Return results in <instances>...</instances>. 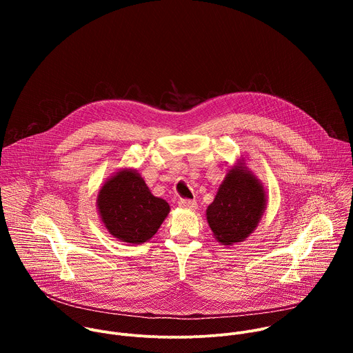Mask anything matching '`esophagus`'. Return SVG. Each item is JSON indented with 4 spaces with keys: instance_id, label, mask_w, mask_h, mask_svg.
<instances>
[{
    "instance_id": "34e87169",
    "label": "esophagus",
    "mask_w": 353,
    "mask_h": 353,
    "mask_svg": "<svg viewBox=\"0 0 353 353\" xmlns=\"http://www.w3.org/2000/svg\"><path fill=\"white\" fill-rule=\"evenodd\" d=\"M179 205L184 210H191V211L196 210V203H195V201H191V199H180Z\"/></svg>"
}]
</instances>
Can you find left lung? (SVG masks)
Masks as SVG:
<instances>
[{"label":"left lung","mask_w":353,"mask_h":353,"mask_svg":"<svg viewBox=\"0 0 353 353\" xmlns=\"http://www.w3.org/2000/svg\"><path fill=\"white\" fill-rule=\"evenodd\" d=\"M267 191L241 157L228 170L207 208V222L216 241L237 244L257 229L265 208Z\"/></svg>","instance_id":"8db88e82"}]
</instances>
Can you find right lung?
Returning <instances> with one entry per match:
<instances>
[{
  "mask_svg": "<svg viewBox=\"0 0 353 353\" xmlns=\"http://www.w3.org/2000/svg\"><path fill=\"white\" fill-rule=\"evenodd\" d=\"M96 207L106 230L128 244L152 239L170 212L166 201L150 192L138 170L131 168L120 169L100 185Z\"/></svg>",
  "mask_w": 353,
  "mask_h": 353,
  "instance_id": "add662e5",
  "label": "right lung"
}]
</instances>
